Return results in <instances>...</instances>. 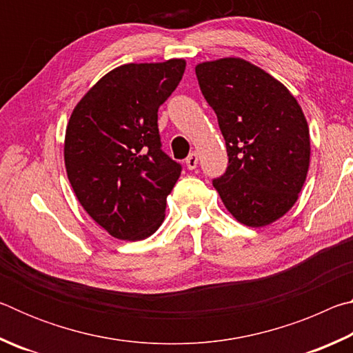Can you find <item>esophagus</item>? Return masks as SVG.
Returning <instances> with one entry per match:
<instances>
[{
  "mask_svg": "<svg viewBox=\"0 0 353 353\" xmlns=\"http://www.w3.org/2000/svg\"><path fill=\"white\" fill-rule=\"evenodd\" d=\"M198 154L196 152H191L187 159H185V163H187V168L188 170H194L196 166H198Z\"/></svg>",
  "mask_w": 353,
  "mask_h": 353,
  "instance_id": "34e87169",
  "label": "esophagus"
}]
</instances>
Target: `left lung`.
Instances as JSON below:
<instances>
[{"mask_svg":"<svg viewBox=\"0 0 353 353\" xmlns=\"http://www.w3.org/2000/svg\"><path fill=\"white\" fill-rule=\"evenodd\" d=\"M218 117L229 166L213 187L238 223L263 227L296 204L310 166V130L282 82L240 57L196 65Z\"/></svg>","mask_w":353,"mask_h":353,"instance_id":"obj_1","label":"left lung"}]
</instances>
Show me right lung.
Instances as JSON below:
<instances>
[{
    "label": "right lung",
    "instance_id": "obj_1",
    "mask_svg": "<svg viewBox=\"0 0 353 353\" xmlns=\"http://www.w3.org/2000/svg\"><path fill=\"white\" fill-rule=\"evenodd\" d=\"M183 59L126 63L94 83L71 113L65 168L77 201L118 240L151 236L182 166L162 151L157 112L176 90Z\"/></svg>",
    "mask_w": 353,
    "mask_h": 353
}]
</instances>
